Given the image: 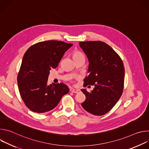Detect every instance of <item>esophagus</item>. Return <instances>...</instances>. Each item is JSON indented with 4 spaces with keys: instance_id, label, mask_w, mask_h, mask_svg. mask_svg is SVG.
<instances>
[{
    "instance_id": "34e87169",
    "label": "esophagus",
    "mask_w": 149,
    "mask_h": 149,
    "mask_svg": "<svg viewBox=\"0 0 149 149\" xmlns=\"http://www.w3.org/2000/svg\"><path fill=\"white\" fill-rule=\"evenodd\" d=\"M70 90H71V92H72L74 93H78L80 91V90H78V89H74V88H71Z\"/></svg>"
}]
</instances>
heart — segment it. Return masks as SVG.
Listing matches in <instances>:
<instances>
[{"label":"heart","instance_id":"1","mask_svg":"<svg viewBox=\"0 0 149 149\" xmlns=\"http://www.w3.org/2000/svg\"><path fill=\"white\" fill-rule=\"evenodd\" d=\"M79 55H83L80 52H75L74 53L73 56H79Z\"/></svg>","mask_w":149,"mask_h":149}]
</instances>
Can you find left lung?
Segmentation results:
<instances>
[{
	"label": "left lung",
	"instance_id": "obj_1",
	"mask_svg": "<svg viewBox=\"0 0 149 149\" xmlns=\"http://www.w3.org/2000/svg\"><path fill=\"white\" fill-rule=\"evenodd\" d=\"M79 45L89 61V74L84 79V86H94L91 93L81 90L87 98L81 105L90 114L104 115L113 109L122 95L123 62L114 50L104 42H81Z\"/></svg>",
	"mask_w": 149,
	"mask_h": 149
}]
</instances>
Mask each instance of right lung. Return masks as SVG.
I'll use <instances>...</instances> for the list:
<instances>
[{
	"mask_svg": "<svg viewBox=\"0 0 149 149\" xmlns=\"http://www.w3.org/2000/svg\"><path fill=\"white\" fill-rule=\"evenodd\" d=\"M72 46L62 41L47 40L32 45L25 53L17 79L20 96L31 111L43 113L52 110L69 93L64 84L48 86L47 82L50 70L57 67Z\"/></svg>",
	"mask_w": 149,
	"mask_h": 149,
	"instance_id": "obj_1",
	"label": "right lung"
}]
</instances>
